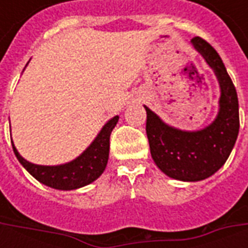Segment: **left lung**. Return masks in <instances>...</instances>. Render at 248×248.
<instances>
[{
  "label": "left lung",
  "instance_id": "obj_1",
  "mask_svg": "<svg viewBox=\"0 0 248 248\" xmlns=\"http://www.w3.org/2000/svg\"><path fill=\"white\" fill-rule=\"evenodd\" d=\"M191 44L218 78L219 111L213 124L198 131H183L166 124L145 106L146 134L153 159L167 177L185 182L202 181L218 171L227 161L239 133L238 95L222 58L201 37H194Z\"/></svg>",
  "mask_w": 248,
  "mask_h": 248
}]
</instances>
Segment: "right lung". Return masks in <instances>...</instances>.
<instances>
[{"instance_id": "1", "label": "right lung", "mask_w": 248, "mask_h": 248, "mask_svg": "<svg viewBox=\"0 0 248 248\" xmlns=\"http://www.w3.org/2000/svg\"><path fill=\"white\" fill-rule=\"evenodd\" d=\"M119 117L115 115L114 118L105 124L99 134L93 140L92 145L77 156L74 161L67 162L65 165L58 166H41L26 161L13 145L14 154L17 156L19 163L30 172V175L44 183L46 186L57 190H76L83 187L89 183L94 182L101 174L105 171L108 159V149H110V134L118 122Z\"/></svg>"}]
</instances>
